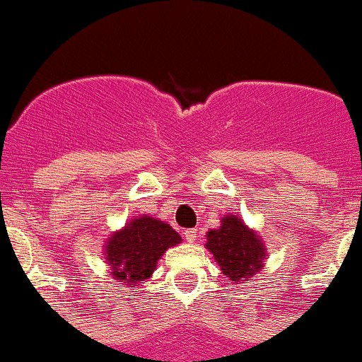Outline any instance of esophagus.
I'll return each mask as SVG.
<instances>
[{
	"instance_id": "obj_1",
	"label": "esophagus",
	"mask_w": 362,
	"mask_h": 362,
	"mask_svg": "<svg viewBox=\"0 0 362 362\" xmlns=\"http://www.w3.org/2000/svg\"><path fill=\"white\" fill-rule=\"evenodd\" d=\"M196 229H187V231L184 233V236H185V240H187L189 243H194L196 242V238H198V235H196Z\"/></svg>"
}]
</instances>
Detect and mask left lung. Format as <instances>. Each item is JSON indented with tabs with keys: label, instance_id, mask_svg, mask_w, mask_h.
I'll return each mask as SVG.
<instances>
[{
	"label": "left lung",
	"instance_id": "obj_1",
	"mask_svg": "<svg viewBox=\"0 0 362 362\" xmlns=\"http://www.w3.org/2000/svg\"><path fill=\"white\" fill-rule=\"evenodd\" d=\"M206 249L233 282L243 284L262 269L266 245L254 229L236 215H226L221 228L206 233Z\"/></svg>",
	"mask_w": 362,
	"mask_h": 362
}]
</instances>
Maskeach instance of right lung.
I'll return each instance as SVG.
<instances>
[{
  "instance_id": "1",
  "label": "right lung",
  "mask_w": 362,
  "mask_h": 362,
  "mask_svg": "<svg viewBox=\"0 0 362 362\" xmlns=\"http://www.w3.org/2000/svg\"><path fill=\"white\" fill-rule=\"evenodd\" d=\"M180 242V235L170 224L140 215L108 238L105 259L113 279L134 287L151 279L164 252Z\"/></svg>"
}]
</instances>
